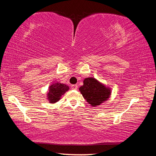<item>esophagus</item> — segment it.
<instances>
[{"instance_id": "obj_1", "label": "esophagus", "mask_w": 156, "mask_h": 156, "mask_svg": "<svg viewBox=\"0 0 156 156\" xmlns=\"http://www.w3.org/2000/svg\"><path fill=\"white\" fill-rule=\"evenodd\" d=\"M71 87H72V89H74V90H76V89H78V85H77V84H72V85L71 86Z\"/></svg>"}]
</instances>
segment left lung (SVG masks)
<instances>
[{
    "label": "left lung",
    "mask_w": 156,
    "mask_h": 156,
    "mask_svg": "<svg viewBox=\"0 0 156 156\" xmlns=\"http://www.w3.org/2000/svg\"><path fill=\"white\" fill-rule=\"evenodd\" d=\"M79 90L87 102L94 107L107 101L112 94L111 88L93 77L84 78Z\"/></svg>",
    "instance_id": "left-lung-1"
}]
</instances>
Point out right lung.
Wrapping results in <instances>:
<instances>
[{
  "instance_id": "obj_1",
  "label": "right lung",
  "mask_w": 156,
  "mask_h": 156,
  "mask_svg": "<svg viewBox=\"0 0 156 156\" xmlns=\"http://www.w3.org/2000/svg\"><path fill=\"white\" fill-rule=\"evenodd\" d=\"M69 89V86L65 84L60 83L58 82L53 83L49 87L48 92L47 94V99L50 103H56Z\"/></svg>"
}]
</instances>
